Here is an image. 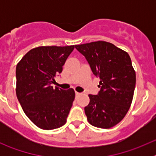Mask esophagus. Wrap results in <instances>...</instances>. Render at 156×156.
<instances>
[{"label":"esophagus","instance_id":"1","mask_svg":"<svg viewBox=\"0 0 156 156\" xmlns=\"http://www.w3.org/2000/svg\"><path fill=\"white\" fill-rule=\"evenodd\" d=\"M75 94H76V97H78V96H80V93H79V92L76 91Z\"/></svg>","mask_w":156,"mask_h":156}]
</instances>
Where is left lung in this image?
Listing matches in <instances>:
<instances>
[{"label":"left lung","mask_w":156,"mask_h":156,"mask_svg":"<svg viewBox=\"0 0 156 156\" xmlns=\"http://www.w3.org/2000/svg\"><path fill=\"white\" fill-rule=\"evenodd\" d=\"M86 58L93 73L100 78V91L89 94L84 108L88 122L96 127L108 129L127 113L133 97L136 73L127 52L105 41L76 45Z\"/></svg>","instance_id":"obj_1"}]
</instances>
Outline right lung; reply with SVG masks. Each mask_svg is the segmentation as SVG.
Listing matches in <instances>:
<instances>
[{
    "mask_svg": "<svg viewBox=\"0 0 156 156\" xmlns=\"http://www.w3.org/2000/svg\"><path fill=\"white\" fill-rule=\"evenodd\" d=\"M75 46H42L27 52L16 66V95L25 114L43 129L66 122L75 98L73 88L65 90L51 83L62 72Z\"/></svg>",
    "mask_w": 156,
    "mask_h": 156,
    "instance_id": "right-lung-1",
    "label": "right lung"
}]
</instances>
